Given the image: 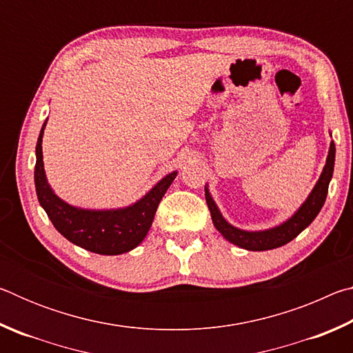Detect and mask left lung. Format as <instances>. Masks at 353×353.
<instances>
[{"label":"left lung","mask_w":353,"mask_h":353,"mask_svg":"<svg viewBox=\"0 0 353 353\" xmlns=\"http://www.w3.org/2000/svg\"><path fill=\"white\" fill-rule=\"evenodd\" d=\"M333 166H334V143H330V149H328V155L325 160V166L321 172L319 181L316 182L312 193L308 194L305 202L297 208V212L292 214L280 225L271 227L266 230H243L238 227L227 223L223 214H221L218 205L214 204L213 198L210 196V191L205 187V201L208 205V210L212 214V221L216 230L223 235L227 241L235 244L238 248H243L246 250H270L283 246V244L290 243L291 240L301 234L303 229L313 223V219L318 216L322 205H324L328 183L332 181L333 176Z\"/></svg>","instance_id":"8db88e82"}]
</instances>
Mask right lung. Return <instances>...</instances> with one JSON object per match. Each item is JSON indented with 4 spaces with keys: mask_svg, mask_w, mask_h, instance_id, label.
I'll return each mask as SVG.
<instances>
[{
    "mask_svg": "<svg viewBox=\"0 0 353 353\" xmlns=\"http://www.w3.org/2000/svg\"><path fill=\"white\" fill-rule=\"evenodd\" d=\"M45 119L41 126L37 146H35V171L34 182L40 205L43 207L48 218L68 241L85 250L101 255H119L135 249L145 240L154 214L162 201L166 190L174 181L177 171L166 174L135 204L112 210H88L70 205L52 191L48 183L43 168V152L41 140L46 126Z\"/></svg>",
    "mask_w": 353,
    "mask_h": 353,
    "instance_id": "right-lung-1",
    "label": "right lung"
}]
</instances>
